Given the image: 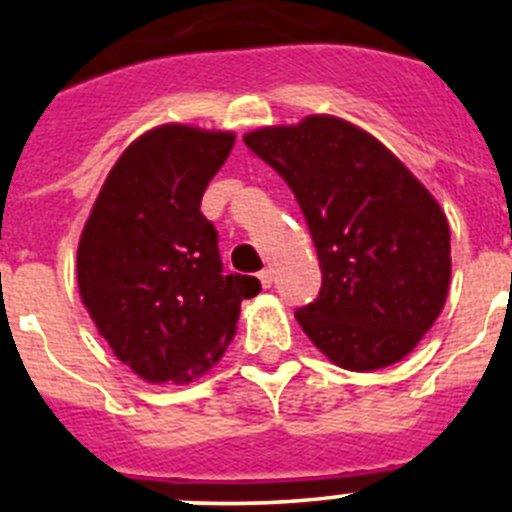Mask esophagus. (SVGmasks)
<instances>
[{
  "label": "esophagus",
  "mask_w": 512,
  "mask_h": 512,
  "mask_svg": "<svg viewBox=\"0 0 512 512\" xmlns=\"http://www.w3.org/2000/svg\"><path fill=\"white\" fill-rule=\"evenodd\" d=\"M259 279H261V284H264V289H269L271 284H274V271L264 269V271H261V274H259Z\"/></svg>",
  "instance_id": "esophagus-1"
}]
</instances>
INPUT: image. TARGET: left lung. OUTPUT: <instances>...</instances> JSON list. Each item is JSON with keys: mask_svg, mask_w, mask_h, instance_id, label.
<instances>
[{"mask_svg": "<svg viewBox=\"0 0 512 512\" xmlns=\"http://www.w3.org/2000/svg\"><path fill=\"white\" fill-rule=\"evenodd\" d=\"M282 176L305 215L323 284L295 318L351 372L408 356L438 318L451 279L446 215L364 130L330 115L243 138Z\"/></svg>", "mask_w": 512, "mask_h": 512, "instance_id": "left-lung-1", "label": "left lung"}]
</instances>
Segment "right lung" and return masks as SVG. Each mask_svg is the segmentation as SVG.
I'll use <instances>...</instances> for the list:
<instances>
[{
    "label": "right lung",
    "mask_w": 512,
    "mask_h": 512,
    "mask_svg": "<svg viewBox=\"0 0 512 512\" xmlns=\"http://www.w3.org/2000/svg\"><path fill=\"white\" fill-rule=\"evenodd\" d=\"M233 133L164 125L112 166L76 253V277L99 336L146 382H189L220 361L256 277L223 274L202 194Z\"/></svg>",
    "instance_id": "right-lung-1"
}]
</instances>
